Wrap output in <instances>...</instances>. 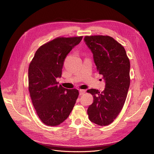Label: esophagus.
<instances>
[{
	"label": "esophagus",
	"instance_id": "esophagus-1",
	"mask_svg": "<svg viewBox=\"0 0 154 154\" xmlns=\"http://www.w3.org/2000/svg\"><path fill=\"white\" fill-rule=\"evenodd\" d=\"M86 92V91L85 90H79V94L80 95H83V94H85V93Z\"/></svg>",
	"mask_w": 154,
	"mask_h": 154
}]
</instances>
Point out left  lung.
I'll return each mask as SVG.
<instances>
[{
	"instance_id": "1",
	"label": "left lung",
	"mask_w": 154,
	"mask_h": 154,
	"mask_svg": "<svg viewBox=\"0 0 154 154\" xmlns=\"http://www.w3.org/2000/svg\"><path fill=\"white\" fill-rule=\"evenodd\" d=\"M84 42L93 54L94 61L105 83L102 92L90 89L93 103L88 108L90 120L107 125L116 118L124 105L130 86V64L124 47L109 36H86Z\"/></svg>"
}]
</instances>
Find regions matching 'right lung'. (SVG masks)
Segmentation results:
<instances>
[{
  "mask_svg": "<svg viewBox=\"0 0 154 154\" xmlns=\"http://www.w3.org/2000/svg\"><path fill=\"white\" fill-rule=\"evenodd\" d=\"M83 36L57 38L41 46L29 68V90L38 116L47 125L55 126L66 119L79 93L58 85L65 58Z\"/></svg>",
  "mask_w": 154,
  "mask_h": 154,
  "instance_id": "right-lung-1",
  "label": "right lung"
}]
</instances>
